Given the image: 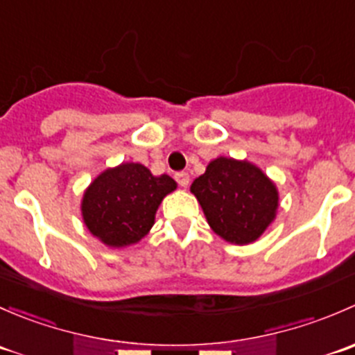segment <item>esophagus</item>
<instances>
[{
  "mask_svg": "<svg viewBox=\"0 0 355 355\" xmlns=\"http://www.w3.org/2000/svg\"><path fill=\"white\" fill-rule=\"evenodd\" d=\"M175 180H177V184L180 185V187H187L189 185V180H191V178H189V173H185V171H177V173H175Z\"/></svg>",
  "mask_w": 355,
  "mask_h": 355,
  "instance_id": "34e87169",
  "label": "esophagus"
}]
</instances>
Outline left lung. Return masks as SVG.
Listing matches in <instances>:
<instances>
[{"label": "left lung", "mask_w": 355, "mask_h": 355, "mask_svg": "<svg viewBox=\"0 0 355 355\" xmlns=\"http://www.w3.org/2000/svg\"><path fill=\"white\" fill-rule=\"evenodd\" d=\"M191 192L199 200L214 234L234 244H250L275 220L278 192L257 166L216 157L196 178Z\"/></svg>", "instance_id": "obj_1"}]
</instances>
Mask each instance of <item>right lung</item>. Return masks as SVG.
<instances>
[{"mask_svg":"<svg viewBox=\"0 0 355 355\" xmlns=\"http://www.w3.org/2000/svg\"><path fill=\"white\" fill-rule=\"evenodd\" d=\"M177 189L168 175L155 177L139 163L103 171L85 191L82 216L89 232L110 247L141 241L155 223L157 206Z\"/></svg>","mask_w":355,"mask_h":355,"instance_id":"obj_1","label":"right lung"}]
</instances>
